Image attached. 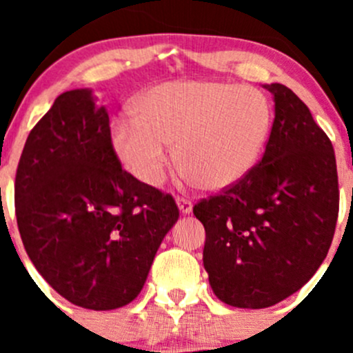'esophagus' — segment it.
I'll return each instance as SVG.
<instances>
[{"instance_id":"esophagus-1","label":"esophagus","mask_w":353,"mask_h":353,"mask_svg":"<svg viewBox=\"0 0 353 353\" xmlns=\"http://www.w3.org/2000/svg\"><path fill=\"white\" fill-rule=\"evenodd\" d=\"M177 206H179L181 213H184V215H188V213H191V210H193V203H191V199L184 198V196H177Z\"/></svg>"}]
</instances>
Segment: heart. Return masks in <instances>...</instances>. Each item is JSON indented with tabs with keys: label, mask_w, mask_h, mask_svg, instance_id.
<instances>
[{
	"label": "heart",
	"mask_w": 353,
	"mask_h": 353,
	"mask_svg": "<svg viewBox=\"0 0 353 353\" xmlns=\"http://www.w3.org/2000/svg\"><path fill=\"white\" fill-rule=\"evenodd\" d=\"M112 128V148L140 183L159 186L176 162L190 183L225 190L254 167L272 126L263 92L212 80L167 81L133 105Z\"/></svg>",
	"instance_id": "heart-1"
}]
</instances>
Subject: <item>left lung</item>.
Returning <instances> with one entry per match:
<instances>
[{"mask_svg": "<svg viewBox=\"0 0 353 353\" xmlns=\"http://www.w3.org/2000/svg\"><path fill=\"white\" fill-rule=\"evenodd\" d=\"M275 119L261 160L241 181L203 198V265L225 304L275 305L311 280L333 241L340 206L333 145L307 105L282 83L265 85Z\"/></svg>", "mask_w": 353, "mask_h": 353, "instance_id": "left-lung-1", "label": "left lung"}]
</instances>
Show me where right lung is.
<instances>
[{"label": "right lung", "mask_w": 353, "mask_h": 353, "mask_svg": "<svg viewBox=\"0 0 353 353\" xmlns=\"http://www.w3.org/2000/svg\"><path fill=\"white\" fill-rule=\"evenodd\" d=\"M15 213L28 258L71 304L109 311L145 285L179 219L172 194L121 167L109 114L87 88L59 95L17 167Z\"/></svg>", "instance_id": "1"}]
</instances>
